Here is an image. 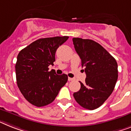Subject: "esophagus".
I'll list each match as a JSON object with an SVG mask.
<instances>
[{"label":"esophagus","mask_w":131,"mask_h":131,"mask_svg":"<svg viewBox=\"0 0 131 131\" xmlns=\"http://www.w3.org/2000/svg\"><path fill=\"white\" fill-rule=\"evenodd\" d=\"M74 80H75V79L73 78H68V81H73Z\"/></svg>","instance_id":"obj_1"}]
</instances>
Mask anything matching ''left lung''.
<instances>
[{"instance_id": "obj_1", "label": "left lung", "mask_w": 131, "mask_h": 131, "mask_svg": "<svg viewBox=\"0 0 131 131\" xmlns=\"http://www.w3.org/2000/svg\"><path fill=\"white\" fill-rule=\"evenodd\" d=\"M73 43L86 74L85 83L80 82L81 88L73 93V97L82 107L94 110L114 90L118 79L117 62L102 45L93 40L73 38Z\"/></svg>"}]
</instances>
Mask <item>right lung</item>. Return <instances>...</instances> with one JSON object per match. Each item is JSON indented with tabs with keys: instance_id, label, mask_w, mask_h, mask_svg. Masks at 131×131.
I'll use <instances>...</instances> for the list:
<instances>
[{
	"instance_id": "1",
	"label": "right lung",
	"mask_w": 131,
	"mask_h": 131,
	"mask_svg": "<svg viewBox=\"0 0 131 131\" xmlns=\"http://www.w3.org/2000/svg\"><path fill=\"white\" fill-rule=\"evenodd\" d=\"M68 36L41 38L31 43L18 54L15 65L17 86L26 100L37 107L46 106L55 100L66 84L68 75L49 71L53 65L57 49Z\"/></svg>"
}]
</instances>
